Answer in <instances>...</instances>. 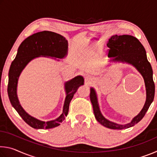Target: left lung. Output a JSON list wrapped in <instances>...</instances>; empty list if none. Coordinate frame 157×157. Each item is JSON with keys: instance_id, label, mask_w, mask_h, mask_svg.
I'll return each mask as SVG.
<instances>
[{"instance_id": "8db88e82", "label": "left lung", "mask_w": 157, "mask_h": 157, "mask_svg": "<svg viewBox=\"0 0 157 157\" xmlns=\"http://www.w3.org/2000/svg\"><path fill=\"white\" fill-rule=\"evenodd\" d=\"M107 46L109 48L108 56L115 57L113 60L125 62L134 65L144 79L147 98L141 111L133 118L131 123L126 124H118L106 119L101 113L98 106L96 94L94 89H91L90 100L96 120L103 126L113 129H123L132 126L144 117L155 98V85L153 81L152 68L146 56L145 50L141 43L136 37L131 35H113L109 39Z\"/></svg>"}]
</instances>
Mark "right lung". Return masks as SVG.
Listing matches in <instances>:
<instances>
[{
  "label": "right lung",
  "instance_id": "add662e5",
  "mask_svg": "<svg viewBox=\"0 0 157 157\" xmlns=\"http://www.w3.org/2000/svg\"><path fill=\"white\" fill-rule=\"evenodd\" d=\"M67 48L68 41L61 34L50 31L39 32L28 36L21 44L17 56L10 66L7 85L10 102L23 120L34 129H51L59 125L68 115L69 105L74 94L79 86L84 84V78L82 76H78L66 82V97L62 113L54 121L44 122L30 116L21 107L17 95L18 77L28 63L34 58L41 55L63 58L67 54Z\"/></svg>",
  "mask_w": 157,
  "mask_h": 157
}]
</instances>
